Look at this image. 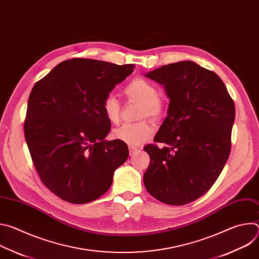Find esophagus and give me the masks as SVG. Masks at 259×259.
I'll return each instance as SVG.
<instances>
[{"label": "esophagus", "mask_w": 259, "mask_h": 259, "mask_svg": "<svg viewBox=\"0 0 259 259\" xmlns=\"http://www.w3.org/2000/svg\"><path fill=\"white\" fill-rule=\"evenodd\" d=\"M139 152H140V149H138V147H134V146H130L129 147V154H130V156H133L134 154L139 153Z\"/></svg>", "instance_id": "obj_1"}]
</instances>
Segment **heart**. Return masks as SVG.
<instances>
[{"label": "heart", "instance_id": "heart-1", "mask_svg": "<svg viewBox=\"0 0 259 259\" xmlns=\"http://www.w3.org/2000/svg\"><path fill=\"white\" fill-rule=\"evenodd\" d=\"M125 94L142 104L141 117H149L157 120L164 113V102L159 97L157 86L143 78L133 79L124 89ZM102 112L104 117L113 124L120 120V103L113 95L108 94L102 101ZM154 127L147 121L137 123H125L113 131L116 139L127 143L130 146H139L154 134Z\"/></svg>", "mask_w": 259, "mask_h": 259}]
</instances>
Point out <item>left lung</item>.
I'll return each instance as SVG.
<instances>
[{"label":"left lung","mask_w":259,"mask_h":259,"mask_svg":"<svg viewBox=\"0 0 259 259\" xmlns=\"http://www.w3.org/2000/svg\"><path fill=\"white\" fill-rule=\"evenodd\" d=\"M145 77L163 85L170 99L155 142L144 147L151 163L146 191L174 206L196 201L223 171L231 152L235 104L215 72L193 61L163 65Z\"/></svg>","instance_id":"obj_1"}]
</instances>
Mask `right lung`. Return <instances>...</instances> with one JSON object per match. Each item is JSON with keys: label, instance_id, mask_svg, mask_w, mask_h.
Returning <instances> with one entry per match:
<instances>
[{"label": "right lung", "instance_id": "1", "mask_svg": "<svg viewBox=\"0 0 259 259\" xmlns=\"http://www.w3.org/2000/svg\"><path fill=\"white\" fill-rule=\"evenodd\" d=\"M133 64L73 58L57 64L29 94L24 137L45 187L72 204L105 194L128 146L104 138L110 123L102 101L133 71Z\"/></svg>", "mask_w": 259, "mask_h": 259}]
</instances>
